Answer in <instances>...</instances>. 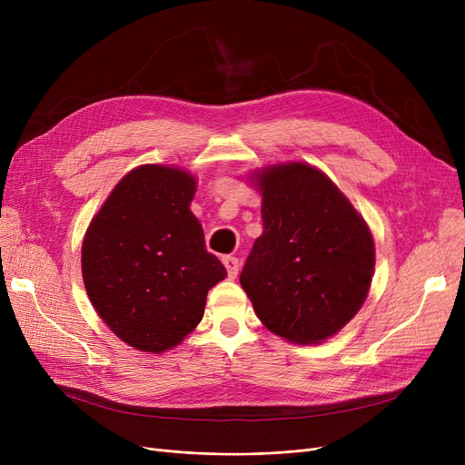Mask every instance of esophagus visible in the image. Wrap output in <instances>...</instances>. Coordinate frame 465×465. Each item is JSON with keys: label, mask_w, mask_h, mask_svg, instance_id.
Instances as JSON below:
<instances>
[{"label": "esophagus", "mask_w": 465, "mask_h": 465, "mask_svg": "<svg viewBox=\"0 0 465 465\" xmlns=\"http://www.w3.org/2000/svg\"><path fill=\"white\" fill-rule=\"evenodd\" d=\"M223 263H224V267H226L228 277H230V279H235L237 273H239V260H237L235 256H224V258H223Z\"/></svg>", "instance_id": "34e87169"}]
</instances>
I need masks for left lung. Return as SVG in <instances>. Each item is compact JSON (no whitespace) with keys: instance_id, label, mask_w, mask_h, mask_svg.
<instances>
[{"instance_id":"obj_1","label":"left lung","mask_w":465,"mask_h":465,"mask_svg":"<svg viewBox=\"0 0 465 465\" xmlns=\"http://www.w3.org/2000/svg\"><path fill=\"white\" fill-rule=\"evenodd\" d=\"M252 183L263 232L239 282L267 330L290 343H322L368 298L373 235L345 193L309 163L263 167Z\"/></svg>"}]
</instances>
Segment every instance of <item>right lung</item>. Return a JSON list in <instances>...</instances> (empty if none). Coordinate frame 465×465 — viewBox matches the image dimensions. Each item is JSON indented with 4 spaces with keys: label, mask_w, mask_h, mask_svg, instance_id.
<instances>
[{
    "label": "right lung",
    "mask_w": 465,
    "mask_h": 465,
    "mask_svg": "<svg viewBox=\"0 0 465 465\" xmlns=\"http://www.w3.org/2000/svg\"><path fill=\"white\" fill-rule=\"evenodd\" d=\"M193 193L188 171L139 165L86 230L81 265L88 298L111 331L137 351L177 347L202 322L207 292L226 277L190 211Z\"/></svg>",
    "instance_id": "obj_1"
}]
</instances>
